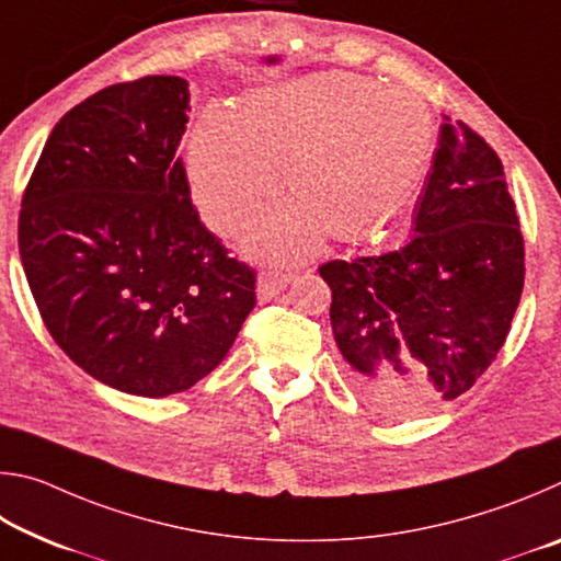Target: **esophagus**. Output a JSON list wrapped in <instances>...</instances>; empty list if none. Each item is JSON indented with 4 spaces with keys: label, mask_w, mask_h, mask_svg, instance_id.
<instances>
[{
    "label": "esophagus",
    "mask_w": 561,
    "mask_h": 561,
    "mask_svg": "<svg viewBox=\"0 0 561 561\" xmlns=\"http://www.w3.org/2000/svg\"><path fill=\"white\" fill-rule=\"evenodd\" d=\"M294 282L291 272H262L257 282V299L270 301L277 297L282 289H287V284Z\"/></svg>",
    "instance_id": "34e87169"
}]
</instances>
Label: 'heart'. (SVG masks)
Instances as JSON below:
<instances>
[{"label":"heart","mask_w":561,"mask_h":561,"mask_svg":"<svg viewBox=\"0 0 561 561\" xmlns=\"http://www.w3.org/2000/svg\"><path fill=\"white\" fill-rule=\"evenodd\" d=\"M433 150V116L415 91L366 76L319 73L247 96L240 113L210 103L187 144L190 193L203 220L230 237L282 187L297 203L250 237L267 260H304L327 232L356 240L411 197Z\"/></svg>","instance_id":"b5f03b06"}]
</instances>
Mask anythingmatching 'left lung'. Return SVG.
<instances>
[{"mask_svg": "<svg viewBox=\"0 0 561 561\" xmlns=\"http://www.w3.org/2000/svg\"><path fill=\"white\" fill-rule=\"evenodd\" d=\"M413 215L401 250L319 267L346 378L398 417L470 391L505 346L525 287L505 168L468 123H443Z\"/></svg>", "mask_w": 561, "mask_h": 561, "instance_id": "8db88e82", "label": "left lung"}]
</instances>
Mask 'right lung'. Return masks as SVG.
Segmentation results:
<instances>
[{
  "mask_svg": "<svg viewBox=\"0 0 561 561\" xmlns=\"http://www.w3.org/2000/svg\"><path fill=\"white\" fill-rule=\"evenodd\" d=\"M187 81L140 76L56 123L22 195L19 254L51 339L123 393L187 391L227 356L257 274L201 222L178 146Z\"/></svg>",
  "mask_w": 561,
  "mask_h": 561,
  "instance_id": "1",
  "label": "right lung"
}]
</instances>
